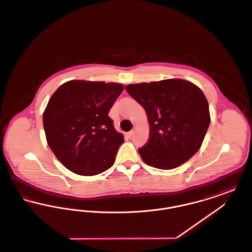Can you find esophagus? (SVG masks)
Wrapping results in <instances>:
<instances>
[{
    "label": "esophagus",
    "instance_id": "34e87169",
    "mask_svg": "<svg viewBox=\"0 0 252 252\" xmlns=\"http://www.w3.org/2000/svg\"><path fill=\"white\" fill-rule=\"evenodd\" d=\"M133 133H134V131H133V130H131V131L127 132V133H126V136H127L128 138H130L132 135H133Z\"/></svg>",
    "mask_w": 252,
    "mask_h": 252
}]
</instances>
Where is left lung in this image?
Listing matches in <instances>:
<instances>
[{"label": "left lung", "mask_w": 252, "mask_h": 252, "mask_svg": "<svg viewBox=\"0 0 252 252\" xmlns=\"http://www.w3.org/2000/svg\"><path fill=\"white\" fill-rule=\"evenodd\" d=\"M126 92L144 108L149 139L139 148L152 167H179L201 147L211 116L203 92L190 81L172 78L127 85Z\"/></svg>", "instance_id": "obj_1"}]
</instances>
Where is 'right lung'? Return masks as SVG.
I'll list each match as a JSON object with an SVG mask.
<instances>
[{
    "instance_id": "right-lung-1",
    "label": "right lung",
    "mask_w": 252,
    "mask_h": 252,
    "mask_svg": "<svg viewBox=\"0 0 252 252\" xmlns=\"http://www.w3.org/2000/svg\"><path fill=\"white\" fill-rule=\"evenodd\" d=\"M120 83L71 80L49 99L43 126L51 150L72 173L94 176L111 167L124 135L108 117Z\"/></svg>"
}]
</instances>
